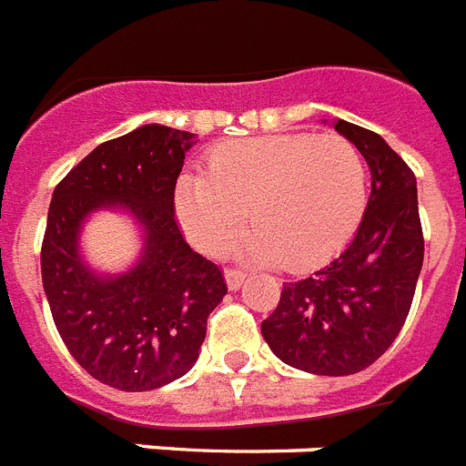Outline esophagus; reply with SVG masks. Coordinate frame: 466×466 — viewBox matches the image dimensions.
Listing matches in <instances>:
<instances>
[{
	"label": "esophagus",
	"mask_w": 466,
	"mask_h": 466,
	"mask_svg": "<svg viewBox=\"0 0 466 466\" xmlns=\"http://www.w3.org/2000/svg\"><path fill=\"white\" fill-rule=\"evenodd\" d=\"M245 280H248V276L242 274V271H236V268L226 271V286H228V290H240L245 286Z\"/></svg>",
	"instance_id": "34e87169"
}]
</instances>
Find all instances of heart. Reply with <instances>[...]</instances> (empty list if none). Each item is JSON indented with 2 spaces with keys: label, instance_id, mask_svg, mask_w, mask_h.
<instances>
[{
  "label": "heart",
  "instance_id": "obj_1",
  "mask_svg": "<svg viewBox=\"0 0 466 466\" xmlns=\"http://www.w3.org/2000/svg\"><path fill=\"white\" fill-rule=\"evenodd\" d=\"M173 202L199 252H221L245 221L242 257L299 271L352 238L367 207V164L338 133L233 140L211 149L207 173H180Z\"/></svg>",
  "mask_w": 466,
  "mask_h": 466
}]
</instances>
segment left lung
<instances>
[{"label": "left lung", "mask_w": 466, "mask_h": 466, "mask_svg": "<svg viewBox=\"0 0 466 466\" xmlns=\"http://www.w3.org/2000/svg\"><path fill=\"white\" fill-rule=\"evenodd\" d=\"M362 152L371 195L352 240L311 276L283 283L261 336L280 362L307 374L350 376L374 364L412 307L424 236L417 178L379 133L336 118Z\"/></svg>", "instance_id": "obj_1"}]
</instances>
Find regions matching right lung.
I'll return each instance as SVG.
<instances>
[{"instance_id":"obj_1","label":"right lung","mask_w":466,"mask_h":466,"mask_svg":"<svg viewBox=\"0 0 466 466\" xmlns=\"http://www.w3.org/2000/svg\"><path fill=\"white\" fill-rule=\"evenodd\" d=\"M195 142V133L147 123L92 149L52 195L42 286L54 324L73 360L118 390H155L186 376L226 295L217 264L192 252L173 217ZM102 210L138 228L141 249L123 272H99L82 255L85 224Z\"/></svg>"}]
</instances>
